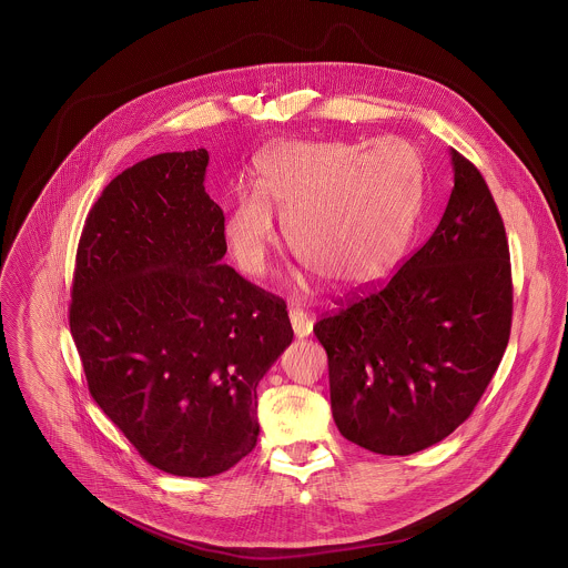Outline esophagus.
I'll return each mask as SVG.
<instances>
[{
  "label": "esophagus",
  "mask_w": 568,
  "mask_h": 568,
  "mask_svg": "<svg viewBox=\"0 0 568 568\" xmlns=\"http://www.w3.org/2000/svg\"><path fill=\"white\" fill-rule=\"evenodd\" d=\"M290 322H292L296 337H307L314 331L312 315H307V312H303V310H290Z\"/></svg>",
  "instance_id": "1"
}]
</instances>
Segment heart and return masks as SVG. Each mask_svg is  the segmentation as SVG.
I'll list each match as a JSON object with an SVG mask.
<instances>
[{
    "mask_svg": "<svg viewBox=\"0 0 568 568\" xmlns=\"http://www.w3.org/2000/svg\"><path fill=\"white\" fill-rule=\"evenodd\" d=\"M283 215L290 248L337 290H364L405 251L420 213L416 154L394 141H287L254 165L224 217V242L242 272L261 276Z\"/></svg>",
    "mask_w": 568,
    "mask_h": 568,
    "instance_id": "1",
    "label": "heart"
}]
</instances>
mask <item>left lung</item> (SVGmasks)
Segmentation results:
<instances>
[{"label": "left lung", "mask_w": 568, "mask_h": 568, "mask_svg": "<svg viewBox=\"0 0 568 568\" xmlns=\"http://www.w3.org/2000/svg\"><path fill=\"white\" fill-rule=\"evenodd\" d=\"M438 229L375 292L315 322L339 434L412 455L453 434L497 373L511 326L505 226L479 170L450 150Z\"/></svg>", "instance_id": "1"}]
</instances>
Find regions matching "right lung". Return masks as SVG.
Here are the masks:
<instances>
[{"mask_svg":"<svg viewBox=\"0 0 568 568\" xmlns=\"http://www.w3.org/2000/svg\"><path fill=\"white\" fill-rule=\"evenodd\" d=\"M209 152L115 176L87 215L69 328L89 392L163 473L211 477L256 444V385L292 344L287 305L222 263Z\"/></svg>","mask_w":568,"mask_h":568,"instance_id":"right-lung-1","label":"right lung"}]
</instances>
